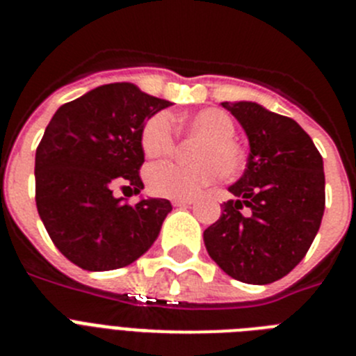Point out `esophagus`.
Instances as JSON below:
<instances>
[{
	"mask_svg": "<svg viewBox=\"0 0 356 356\" xmlns=\"http://www.w3.org/2000/svg\"><path fill=\"white\" fill-rule=\"evenodd\" d=\"M194 200H191V197H176V200H172V205L175 207H188L193 205Z\"/></svg>",
	"mask_w": 356,
	"mask_h": 356,
	"instance_id": "esophagus-1",
	"label": "esophagus"
}]
</instances>
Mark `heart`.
I'll return each mask as SVG.
<instances>
[{"label":"heart","mask_w":356,"mask_h":356,"mask_svg":"<svg viewBox=\"0 0 356 356\" xmlns=\"http://www.w3.org/2000/svg\"><path fill=\"white\" fill-rule=\"evenodd\" d=\"M181 121L203 143L194 151L197 163L162 162L146 171L147 188L160 197H194L225 176H235L242 168V151L234 137L235 121L221 108H205ZM140 147L147 159L169 156L176 147L172 118L165 112L151 115L140 131Z\"/></svg>","instance_id":"heart-1"}]
</instances>
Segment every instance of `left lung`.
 Listing matches in <instances>:
<instances>
[{"label":"left lung","mask_w":356,"mask_h":356,"mask_svg":"<svg viewBox=\"0 0 356 356\" xmlns=\"http://www.w3.org/2000/svg\"><path fill=\"white\" fill-rule=\"evenodd\" d=\"M250 139L234 200L203 234L213 262L244 284L284 278L305 259L325 213L323 156L291 118L251 102L222 103Z\"/></svg>","instance_id":"1"}]
</instances>
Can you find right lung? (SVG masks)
Masks as SVG:
<instances>
[{
	"instance_id": "obj_1",
	"label": "right lung",
	"mask_w": 356,
	"mask_h": 356,
	"mask_svg": "<svg viewBox=\"0 0 356 356\" xmlns=\"http://www.w3.org/2000/svg\"><path fill=\"white\" fill-rule=\"evenodd\" d=\"M171 103L134 83H108L56 110L35 153V203L65 259L85 271H112L146 253L171 212L169 200L130 205L115 197L144 188L140 131Z\"/></svg>"
}]
</instances>
